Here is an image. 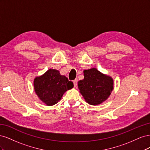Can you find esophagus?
Instances as JSON below:
<instances>
[{"label":"esophagus","instance_id":"1","mask_svg":"<svg viewBox=\"0 0 150 150\" xmlns=\"http://www.w3.org/2000/svg\"><path fill=\"white\" fill-rule=\"evenodd\" d=\"M73 83H74V87H77V85H78V79H76L73 81Z\"/></svg>","mask_w":150,"mask_h":150}]
</instances>
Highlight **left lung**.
<instances>
[{
	"instance_id": "left-lung-1",
	"label": "left lung",
	"mask_w": 150,
	"mask_h": 150,
	"mask_svg": "<svg viewBox=\"0 0 150 150\" xmlns=\"http://www.w3.org/2000/svg\"><path fill=\"white\" fill-rule=\"evenodd\" d=\"M84 79L78 83L79 93L89 104L98 105L107 100L114 88L112 77L96 68L84 70Z\"/></svg>"
}]
</instances>
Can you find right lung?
<instances>
[{
	"mask_svg": "<svg viewBox=\"0 0 150 150\" xmlns=\"http://www.w3.org/2000/svg\"><path fill=\"white\" fill-rule=\"evenodd\" d=\"M74 84L56 69H50L41 76L35 77L34 88L39 99L47 106H53L59 101Z\"/></svg>",
	"mask_w": 150,
	"mask_h": 150,
	"instance_id": "obj_1",
	"label": "right lung"
}]
</instances>
